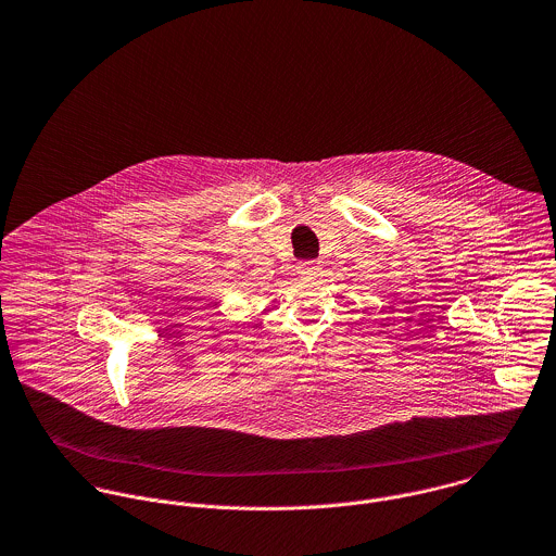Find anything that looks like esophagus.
Returning a JSON list of instances; mask_svg holds the SVG:
<instances>
[{
	"instance_id": "1",
	"label": "esophagus",
	"mask_w": 556,
	"mask_h": 556,
	"mask_svg": "<svg viewBox=\"0 0 556 556\" xmlns=\"http://www.w3.org/2000/svg\"><path fill=\"white\" fill-rule=\"evenodd\" d=\"M318 269H320V263H318V261H302V263L298 265V271L304 274V276H315V274H318Z\"/></svg>"
}]
</instances>
